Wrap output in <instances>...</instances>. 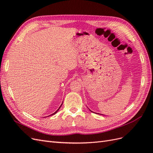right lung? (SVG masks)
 Listing matches in <instances>:
<instances>
[{
    "label": "right lung",
    "mask_w": 153,
    "mask_h": 153,
    "mask_svg": "<svg viewBox=\"0 0 153 153\" xmlns=\"http://www.w3.org/2000/svg\"><path fill=\"white\" fill-rule=\"evenodd\" d=\"M61 106H60V107H59V108H58V110H57V111H56V112H54V113H53V114H52V115H54V114H56V113H57V112H58V111H59V109H60V108H61Z\"/></svg>",
    "instance_id": "1"
}]
</instances>
